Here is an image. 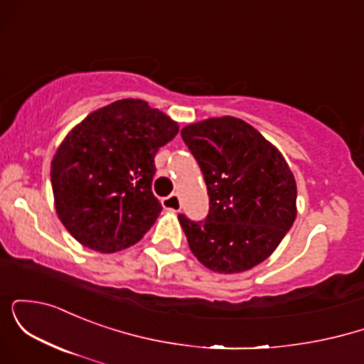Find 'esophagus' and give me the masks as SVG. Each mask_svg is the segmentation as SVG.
Returning <instances> with one entry per match:
<instances>
[{"mask_svg": "<svg viewBox=\"0 0 364 364\" xmlns=\"http://www.w3.org/2000/svg\"><path fill=\"white\" fill-rule=\"evenodd\" d=\"M162 207H164L166 210L179 212V208H181V200H179V195L171 193L169 196H166V198H162Z\"/></svg>", "mask_w": 364, "mask_h": 364, "instance_id": "obj_1", "label": "esophagus"}]
</instances>
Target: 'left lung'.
<instances>
[{"instance_id":"8db88e82","label":"left lung","mask_w":364,"mask_h":364,"mask_svg":"<svg viewBox=\"0 0 364 364\" xmlns=\"http://www.w3.org/2000/svg\"><path fill=\"white\" fill-rule=\"evenodd\" d=\"M205 179L210 210L193 223L179 215L200 263L237 274L269 258L296 219V181L282 154L252 124L232 116L181 129Z\"/></svg>"}]
</instances>
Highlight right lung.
<instances>
[{"label":"right lung","instance_id":"1","mask_svg":"<svg viewBox=\"0 0 364 364\" xmlns=\"http://www.w3.org/2000/svg\"><path fill=\"white\" fill-rule=\"evenodd\" d=\"M178 129L141 99H121L65 136L51 185L56 214L78 243L101 253L139 243L162 210L152 193L154 157Z\"/></svg>","mask_w":364,"mask_h":364}]
</instances>
